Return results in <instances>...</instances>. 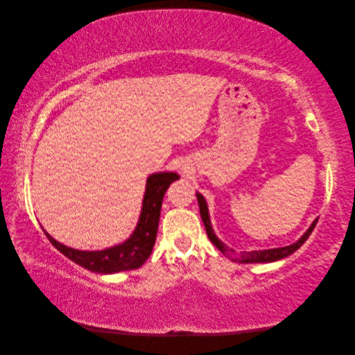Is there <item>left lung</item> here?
<instances>
[{"instance_id": "obj_1", "label": "left lung", "mask_w": 355, "mask_h": 355, "mask_svg": "<svg viewBox=\"0 0 355 355\" xmlns=\"http://www.w3.org/2000/svg\"><path fill=\"white\" fill-rule=\"evenodd\" d=\"M197 200H198V206H200V214H201V219H202V223L204 227H206V231H207V235L210 241L218 247L219 252H222L225 256H228L231 261L234 262H239V263H266V262H275V261H280L283 259V257H287L288 254L295 253L300 245H302L306 239L311 235V232H313V230L315 228L317 225V220L318 218L311 223V227L305 231V234L300 237L297 241H295L293 244L290 245H284V247H277V249H266V250H252V252H240V254L237 256V253H235L234 249H231V247H228L225 243H222L218 235L214 234L213 228H211V222H210V214H209V207H207V202H206V198H204L200 192H197Z\"/></svg>"}]
</instances>
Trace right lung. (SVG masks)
<instances>
[{
    "label": "right lung",
    "instance_id": "right-lung-1",
    "mask_svg": "<svg viewBox=\"0 0 355 355\" xmlns=\"http://www.w3.org/2000/svg\"><path fill=\"white\" fill-rule=\"evenodd\" d=\"M179 179V175L175 171H158V173L149 175L146 179L145 196L142 200V210L139 214V220L135 231L125 241L108 247L103 250H78L72 249L65 244L56 241L51 235L46 231L47 239L56 249L65 254L68 259L78 263L92 272L99 274H115L128 270H136L141 268L149 254L153 253L161 204H163V197L171 182Z\"/></svg>",
    "mask_w": 355,
    "mask_h": 355
}]
</instances>
